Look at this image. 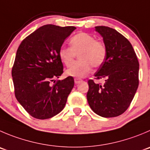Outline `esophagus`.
<instances>
[{
	"mask_svg": "<svg viewBox=\"0 0 150 150\" xmlns=\"http://www.w3.org/2000/svg\"><path fill=\"white\" fill-rule=\"evenodd\" d=\"M82 82V79H79V78H75V79H74V82H75V84H79Z\"/></svg>",
	"mask_w": 150,
	"mask_h": 150,
	"instance_id": "34e87169",
	"label": "esophagus"
}]
</instances>
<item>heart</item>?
Here are the masks:
<instances>
[{"mask_svg":"<svg viewBox=\"0 0 150 150\" xmlns=\"http://www.w3.org/2000/svg\"><path fill=\"white\" fill-rule=\"evenodd\" d=\"M69 47H61L59 57L67 67L74 64L76 55L79 61L66 71L68 76L81 78L87 76L94 68H99L105 62L107 49L102 42L96 40L92 35L85 32L76 34L70 40Z\"/></svg>","mask_w":150,"mask_h":150,"instance_id":"heart-1","label":"heart"}]
</instances>
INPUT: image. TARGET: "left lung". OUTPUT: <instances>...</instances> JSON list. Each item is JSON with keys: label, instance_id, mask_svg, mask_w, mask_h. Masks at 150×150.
<instances>
[{"label": "left lung", "instance_id": "1", "mask_svg": "<svg viewBox=\"0 0 150 150\" xmlns=\"http://www.w3.org/2000/svg\"><path fill=\"white\" fill-rule=\"evenodd\" d=\"M107 49L105 62L94 76L104 85L88 81V104L105 118L120 115L129 108L138 87L139 63L132 45L122 34L108 26H96Z\"/></svg>", "mask_w": 150, "mask_h": 150}]
</instances>
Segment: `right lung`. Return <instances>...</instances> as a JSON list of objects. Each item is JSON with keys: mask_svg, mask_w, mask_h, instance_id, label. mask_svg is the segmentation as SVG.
Listing matches in <instances>:
<instances>
[{"mask_svg": "<svg viewBox=\"0 0 150 150\" xmlns=\"http://www.w3.org/2000/svg\"><path fill=\"white\" fill-rule=\"evenodd\" d=\"M76 28L42 25L18 47L12 71L15 97L35 119H50L65 108L74 88V78L68 76L54 85L51 82L63 73L59 50Z\"/></svg>", "mask_w": 150, "mask_h": 150, "instance_id": "right-lung-1", "label": "right lung"}]
</instances>
